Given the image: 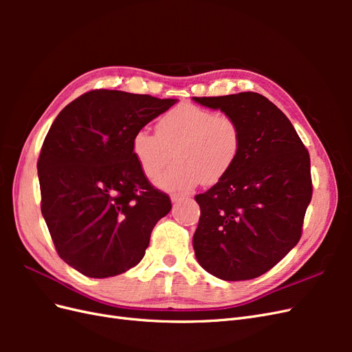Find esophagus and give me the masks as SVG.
I'll return each instance as SVG.
<instances>
[{"mask_svg": "<svg viewBox=\"0 0 352 352\" xmlns=\"http://www.w3.org/2000/svg\"><path fill=\"white\" fill-rule=\"evenodd\" d=\"M184 198H185V195H180V194H172V201H173V202H177V201L184 199Z\"/></svg>", "mask_w": 352, "mask_h": 352, "instance_id": "34e87169", "label": "esophagus"}]
</instances>
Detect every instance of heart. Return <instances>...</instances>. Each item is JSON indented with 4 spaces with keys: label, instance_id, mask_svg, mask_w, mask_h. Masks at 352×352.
Instances as JSON below:
<instances>
[{
    "label": "heart",
    "instance_id": "heart-1",
    "mask_svg": "<svg viewBox=\"0 0 352 352\" xmlns=\"http://www.w3.org/2000/svg\"><path fill=\"white\" fill-rule=\"evenodd\" d=\"M132 136V153L145 177L154 179L173 157L178 163L155 179L166 190H190L201 182L216 185L235 167L243 135L235 117L182 102L166 111L155 124Z\"/></svg>",
    "mask_w": 352,
    "mask_h": 352
}]
</instances>
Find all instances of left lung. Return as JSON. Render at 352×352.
<instances>
[{
    "label": "left lung",
    "mask_w": 352,
    "mask_h": 352,
    "mask_svg": "<svg viewBox=\"0 0 352 352\" xmlns=\"http://www.w3.org/2000/svg\"><path fill=\"white\" fill-rule=\"evenodd\" d=\"M194 100L235 117L243 135L230 173L195 195L197 260L223 280L258 278L301 239L313 195L310 154L289 119L257 92Z\"/></svg>",
    "instance_id": "left-lung-1"
}]
</instances>
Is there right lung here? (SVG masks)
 Returning a JSON list of instances; mask_svg holds the SVG:
<instances>
[{"instance_id": "obj_1", "label": "right lung", "mask_w": 352, "mask_h": 352, "mask_svg": "<svg viewBox=\"0 0 352 352\" xmlns=\"http://www.w3.org/2000/svg\"><path fill=\"white\" fill-rule=\"evenodd\" d=\"M177 100L94 89L60 111L38 158L41 211L57 254L88 278L140 263L172 210L132 153V136Z\"/></svg>"}]
</instances>
